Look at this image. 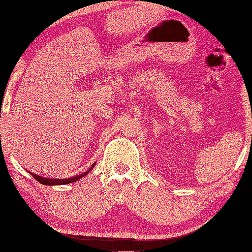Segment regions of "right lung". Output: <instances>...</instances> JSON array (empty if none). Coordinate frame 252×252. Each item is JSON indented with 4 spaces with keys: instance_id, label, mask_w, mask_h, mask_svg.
<instances>
[{
    "instance_id": "1",
    "label": "right lung",
    "mask_w": 252,
    "mask_h": 252,
    "mask_svg": "<svg viewBox=\"0 0 252 252\" xmlns=\"http://www.w3.org/2000/svg\"><path fill=\"white\" fill-rule=\"evenodd\" d=\"M94 164H96V162L92 163V166L90 167L89 170H86V172L83 173V174L74 176V178H68V179H48V178H43V176H40L37 174H34V173H31V172L30 173H31V175H33V178L35 179L36 181L40 182V184L46 185V186H56V185H66V184H71V182L78 181L79 179H82L85 175H88L89 173L92 170V168L94 167Z\"/></svg>"
}]
</instances>
